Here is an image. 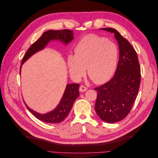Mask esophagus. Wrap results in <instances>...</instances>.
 Returning a JSON list of instances; mask_svg holds the SVG:
<instances>
[{"label": "esophagus", "instance_id": "1", "mask_svg": "<svg viewBox=\"0 0 158 158\" xmlns=\"http://www.w3.org/2000/svg\"><path fill=\"white\" fill-rule=\"evenodd\" d=\"M88 89V88L85 87V86H84V85H81V86L80 87V89H79V90H80V92H85V91H86Z\"/></svg>", "mask_w": 158, "mask_h": 158}]
</instances>
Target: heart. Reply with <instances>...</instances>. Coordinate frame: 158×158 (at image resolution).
Masks as SVG:
<instances>
[{
    "label": "heart",
    "mask_w": 158,
    "mask_h": 158,
    "mask_svg": "<svg viewBox=\"0 0 158 158\" xmlns=\"http://www.w3.org/2000/svg\"><path fill=\"white\" fill-rule=\"evenodd\" d=\"M118 50L113 42L96 35H88L74 49V55H69L67 64L70 74L80 79L87 74L95 84L105 83L116 69Z\"/></svg>",
    "instance_id": "heart-1"
}]
</instances>
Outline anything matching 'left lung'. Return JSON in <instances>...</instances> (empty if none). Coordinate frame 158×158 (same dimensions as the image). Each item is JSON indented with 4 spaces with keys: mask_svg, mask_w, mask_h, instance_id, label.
<instances>
[{
    "mask_svg": "<svg viewBox=\"0 0 158 158\" xmlns=\"http://www.w3.org/2000/svg\"><path fill=\"white\" fill-rule=\"evenodd\" d=\"M101 30L114 34L119 60L113 78L94 88L98 92L95 110L103 121L114 123L125 118L132 109L140 88V67L136 52L125 38L114 28Z\"/></svg>",
    "mask_w": 158,
    "mask_h": 158,
    "instance_id": "left-lung-1",
    "label": "left lung"
}]
</instances>
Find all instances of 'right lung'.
<instances>
[{
	"instance_id": "1",
	"label": "right lung",
	"mask_w": 158,
	"mask_h": 158,
	"mask_svg": "<svg viewBox=\"0 0 158 158\" xmlns=\"http://www.w3.org/2000/svg\"><path fill=\"white\" fill-rule=\"evenodd\" d=\"M74 33L70 30H48L43 33V35L35 43L31 45L22 61V64L30 58L31 56L39 51L44 49V47L52 40H60L64 44H68L74 39ZM20 70V74L21 70ZM79 84H70L66 85L64 93L59 104L52 111L46 114L38 113L26 106L28 110L39 120L51 124L59 123L67 117L70 111L73 107L75 100L79 96Z\"/></svg>"
}]
</instances>
